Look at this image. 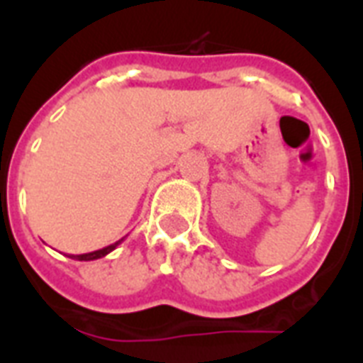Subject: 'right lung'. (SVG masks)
Segmentation results:
<instances>
[{
	"mask_svg": "<svg viewBox=\"0 0 363 363\" xmlns=\"http://www.w3.org/2000/svg\"><path fill=\"white\" fill-rule=\"evenodd\" d=\"M124 241V239H121V241H116L113 242V245H109V247H105V248H99V250H94V252H88V254H71L69 258L73 259H79V262H90V259H98V258H104V256H107L109 252H113L121 242Z\"/></svg>",
	"mask_w": 363,
	"mask_h": 363,
	"instance_id": "add662e5",
	"label": "right lung"
}]
</instances>
